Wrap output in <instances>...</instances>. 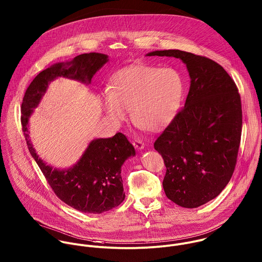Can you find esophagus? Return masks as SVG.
Here are the masks:
<instances>
[{"mask_svg": "<svg viewBox=\"0 0 262 262\" xmlns=\"http://www.w3.org/2000/svg\"><path fill=\"white\" fill-rule=\"evenodd\" d=\"M133 144H134V146H135L137 149H144V146H145L144 142H142V141H141V140H139V139L134 140Z\"/></svg>", "mask_w": 262, "mask_h": 262, "instance_id": "1", "label": "esophagus"}]
</instances>
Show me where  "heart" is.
I'll return each instance as SVG.
<instances>
[{
	"label": "heart",
	"mask_w": 262,
	"mask_h": 262,
	"mask_svg": "<svg viewBox=\"0 0 262 262\" xmlns=\"http://www.w3.org/2000/svg\"><path fill=\"white\" fill-rule=\"evenodd\" d=\"M183 93V80L176 69L132 65L110 77L103 108L117 122L123 121L126 110H129L130 118L138 127L158 132L176 114Z\"/></svg>",
	"instance_id": "obj_1"
}]
</instances>
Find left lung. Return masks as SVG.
I'll return each instance as SVG.
<instances>
[{"mask_svg":"<svg viewBox=\"0 0 262 262\" xmlns=\"http://www.w3.org/2000/svg\"><path fill=\"white\" fill-rule=\"evenodd\" d=\"M148 56L180 58L191 86L185 106L154 143L166 173L165 195L185 208L217 197L237 164L242 135V104L234 79L215 61L181 51H155Z\"/></svg>","mask_w":262,"mask_h":262,"instance_id":"1","label":"left lung"}]
</instances>
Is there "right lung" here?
<instances>
[{
  "mask_svg": "<svg viewBox=\"0 0 262 262\" xmlns=\"http://www.w3.org/2000/svg\"><path fill=\"white\" fill-rule=\"evenodd\" d=\"M108 57L100 53L76 56L39 72L25 91L21 104V125L27 148L55 195L65 204L84 213H102L117 207L124 200L121 165L136 154L126 137L117 133L108 139L93 141L80 160L67 170L52 169L36 155L28 137V118L46 93L48 83L59 76L91 82L93 75Z\"/></svg>",
  "mask_w": 262,
  "mask_h": 262,
  "instance_id": "1",
  "label": "right lung"
}]
</instances>
